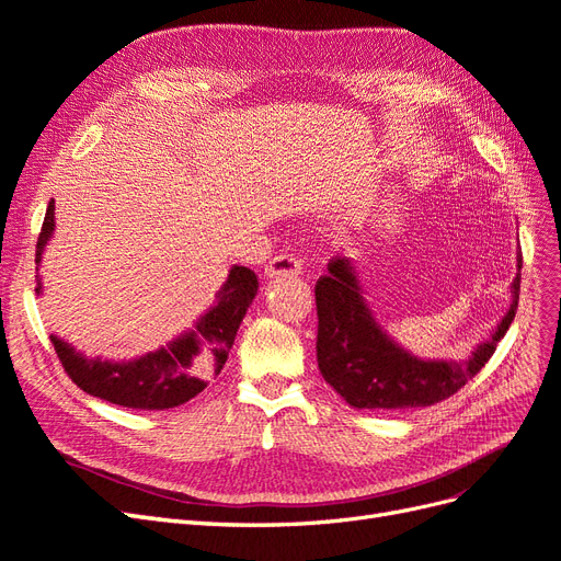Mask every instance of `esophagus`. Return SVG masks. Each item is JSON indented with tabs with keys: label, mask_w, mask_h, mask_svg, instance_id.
Masks as SVG:
<instances>
[{
	"label": "esophagus",
	"mask_w": 561,
	"mask_h": 561,
	"mask_svg": "<svg viewBox=\"0 0 561 561\" xmlns=\"http://www.w3.org/2000/svg\"><path fill=\"white\" fill-rule=\"evenodd\" d=\"M264 274H266L268 278H290V276H299V274H301V260L297 257V254L280 252V254H276V257L266 264Z\"/></svg>",
	"instance_id": "1"
}]
</instances>
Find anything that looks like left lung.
<instances>
[{
	"label": "left lung",
	"instance_id": "1",
	"mask_svg": "<svg viewBox=\"0 0 561 561\" xmlns=\"http://www.w3.org/2000/svg\"><path fill=\"white\" fill-rule=\"evenodd\" d=\"M522 271V252L517 254ZM519 280H513V304L499 330L480 344L468 363L419 360L396 346L371 318L348 260L332 257L328 276L316 283L318 369L339 396L355 410H412L451 398L489 363L505 336L519 301Z\"/></svg>",
	"mask_w": 561,
	"mask_h": 561
}]
</instances>
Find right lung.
I'll return each mask as SVG.
<instances>
[{
	"mask_svg": "<svg viewBox=\"0 0 561 561\" xmlns=\"http://www.w3.org/2000/svg\"><path fill=\"white\" fill-rule=\"evenodd\" d=\"M54 201L48 203L37 239V257L54 233ZM42 285L37 287V293ZM257 295V276L245 266H233L217 293V307L198 320L196 330L182 334L171 346L147 353L140 360H89L62 339L50 336L58 360L81 390L130 410H171L196 398L222 371L241 320Z\"/></svg>",
	"mask_w": 561,
	"mask_h": 561,
	"instance_id": "add662e5",
	"label": "right lung"
}]
</instances>
